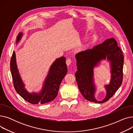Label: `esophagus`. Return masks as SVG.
<instances>
[{"label": "esophagus", "instance_id": "obj_1", "mask_svg": "<svg viewBox=\"0 0 133 133\" xmlns=\"http://www.w3.org/2000/svg\"><path fill=\"white\" fill-rule=\"evenodd\" d=\"M66 64H67V66H69V65H70L71 64V63L72 62V61L71 59H67L66 60Z\"/></svg>", "mask_w": 133, "mask_h": 133}]
</instances>
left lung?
<instances>
[{
    "instance_id": "left-lung-1",
    "label": "left lung",
    "mask_w": 133,
    "mask_h": 133,
    "mask_svg": "<svg viewBox=\"0 0 133 133\" xmlns=\"http://www.w3.org/2000/svg\"><path fill=\"white\" fill-rule=\"evenodd\" d=\"M78 71L75 77L80 91L85 98L91 102L101 103L109 100L119 88L123 80L124 55L114 38L108 39L92 49H87L75 55ZM107 58L111 64V80L105 86L107 96L97 102L94 97L95 88L93 80V68L99 61Z\"/></svg>"
}]
</instances>
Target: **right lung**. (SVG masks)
<instances>
[{
    "label": "right lung",
    "instance_id": "obj_1",
    "mask_svg": "<svg viewBox=\"0 0 133 133\" xmlns=\"http://www.w3.org/2000/svg\"><path fill=\"white\" fill-rule=\"evenodd\" d=\"M23 36L20 33L17 38V43ZM10 69L13 86L16 92L26 101L31 104H44L53 100L58 94L60 83L67 72L66 58L62 57L56 60L51 66L45 81L43 89L39 93L30 94L24 88V85L18 73L16 62L15 51L10 61Z\"/></svg>",
    "mask_w": 133,
    "mask_h": 133
}]
</instances>
